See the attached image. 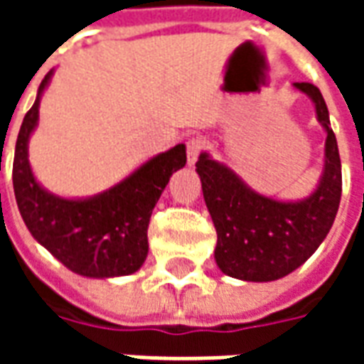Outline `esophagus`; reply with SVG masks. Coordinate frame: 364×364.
Masks as SVG:
<instances>
[{
	"label": "esophagus",
	"mask_w": 364,
	"mask_h": 364,
	"mask_svg": "<svg viewBox=\"0 0 364 364\" xmlns=\"http://www.w3.org/2000/svg\"><path fill=\"white\" fill-rule=\"evenodd\" d=\"M205 148L206 142L203 138H191L187 142V161H189V166H195V161H197Z\"/></svg>",
	"instance_id": "34e87169"
}]
</instances>
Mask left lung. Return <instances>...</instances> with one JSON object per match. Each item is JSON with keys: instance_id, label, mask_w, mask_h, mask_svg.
I'll return each mask as SVG.
<instances>
[{"instance_id": "1", "label": "left lung", "mask_w": 364, "mask_h": 364, "mask_svg": "<svg viewBox=\"0 0 364 364\" xmlns=\"http://www.w3.org/2000/svg\"><path fill=\"white\" fill-rule=\"evenodd\" d=\"M312 97L326 138V167L318 189L300 203L263 197L232 169L200 154L197 171L216 228L214 259L222 273L253 282L277 281L312 255L336 220L341 200V159L329 112L314 83H294Z\"/></svg>"}]
</instances>
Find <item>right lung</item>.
I'll return each mask as SVG.
<instances>
[{"label":"right lung","mask_w":364,"mask_h":364,"mask_svg":"<svg viewBox=\"0 0 364 364\" xmlns=\"http://www.w3.org/2000/svg\"><path fill=\"white\" fill-rule=\"evenodd\" d=\"M50 74L44 75L35 105L23 119L13 159L17 206L36 242L83 277H120L142 267L148 255V224L173 171L187 164L185 146L146 161L103 195L85 200L54 197L35 181L27 142L38 120V101ZM1 161V158H0Z\"/></svg>","instance_id":"1"}]
</instances>
